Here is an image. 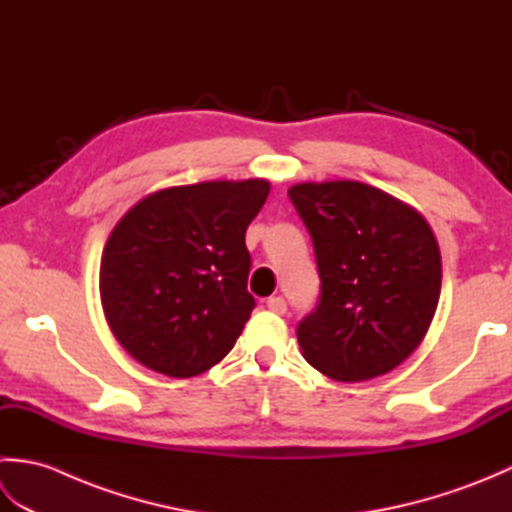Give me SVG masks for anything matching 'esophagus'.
Returning <instances> with one entry per match:
<instances>
[{"label":"esophagus","mask_w":512,"mask_h":512,"mask_svg":"<svg viewBox=\"0 0 512 512\" xmlns=\"http://www.w3.org/2000/svg\"><path fill=\"white\" fill-rule=\"evenodd\" d=\"M266 306L273 310V312H277V314H286V310H288V303H286L284 297H270L266 301Z\"/></svg>","instance_id":"1"}]
</instances>
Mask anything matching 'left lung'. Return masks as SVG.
Listing matches in <instances>:
<instances>
[{
  "label": "left lung",
  "instance_id": "1",
  "mask_svg": "<svg viewBox=\"0 0 512 512\" xmlns=\"http://www.w3.org/2000/svg\"><path fill=\"white\" fill-rule=\"evenodd\" d=\"M312 237L321 295L297 325L303 358L334 380H369L398 367L438 308L442 262L424 217L354 180L288 189Z\"/></svg>",
  "mask_w": 512,
  "mask_h": 512
}]
</instances>
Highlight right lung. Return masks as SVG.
<instances>
[{"label":"right lung","mask_w":512,"mask_h":512,"mask_svg":"<svg viewBox=\"0 0 512 512\" xmlns=\"http://www.w3.org/2000/svg\"><path fill=\"white\" fill-rule=\"evenodd\" d=\"M268 193L266 180L171 187L114 226L101 259V303L138 363L189 378L233 350L255 308L246 228Z\"/></svg>","instance_id":"right-lung-1"}]
</instances>
